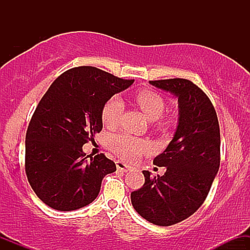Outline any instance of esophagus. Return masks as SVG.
Wrapping results in <instances>:
<instances>
[{
    "label": "esophagus",
    "instance_id": "obj_1",
    "mask_svg": "<svg viewBox=\"0 0 250 250\" xmlns=\"http://www.w3.org/2000/svg\"><path fill=\"white\" fill-rule=\"evenodd\" d=\"M116 167H117V169H119V170H122V171H128L129 169L131 168L130 166L127 165V163L121 162V161H117L116 162Z\"/></svg>",
    "mask_w": 250,
    "mask_h": 250
}]
</instances>
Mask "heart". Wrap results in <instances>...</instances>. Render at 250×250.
<instances>
[{"label": "heart", "instance_id": "obj_1", "mask_svg": "<svg viewBox=\"0 0 250 250\" xmlns=\"http://www.w3.org/2000/svg\"><path fill=\"white\" fill-rule=\"evenodd\" d=\"M135 101L137 105L141 108L146 117L149 121H156L160 119L165 110V101L161 96L150 89H142L135 95ZM123 110V102L120 97L114 96L105 102L102 108V122L109 128H113L119 123ZM168 122L161 121L156 123L159 129L167 128ZM109 148L116 155L128 161L137 160L142 154L148 153L149 147L148 142L141 139L131 136V135L121 133L115 134L109 139Z\"/></svg>", "mask_w": 250, "mask_h": 250}]
</instances>
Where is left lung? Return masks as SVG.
<instances>
[{
  "mask_svg": "<svg viewBox=\"0 0 250 250\" xmlns=\"http://www.w3.org/2000/svg\"><path fill=\"white\" fill-rule=\"evenodd\" d=\"M149 83L176 97L179 121L173 140L154 159L166 173L151 177L143 170L145 185L130 199L143 219L166 227L188 219L205 202L220 167V127L210 100L191 81Z\"/></svg>",
  "mask_w": 250,
  "mask_h": 250,
  "instance_id": "left-lung-1",
  "label": "left lung"
}]
</instances>
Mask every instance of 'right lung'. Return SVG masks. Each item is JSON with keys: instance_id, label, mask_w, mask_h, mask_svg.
<instances>
[{"instance_id": "add662e5", "label": "right lung", "mask_w": 250, "mask_h": 250, "mask_svg": "<svg viewBox=\"0 0 250 250\" xmlns=\"http://www.w3.org/2000/svg\"><path fill=\"white\" fill-rule=\"evenodd\" d=\"M133 83L83 65L64 71L43 95L25 135V173L50 208L85 207L99 195L103 177L116 170L104 155L85 156L82 147L102 130L105 102Z\"/></svg>"}]
</instances>
